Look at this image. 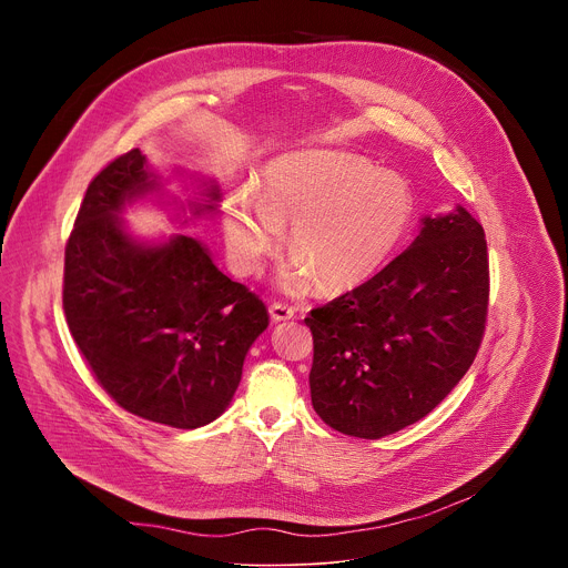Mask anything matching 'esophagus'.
<instances>
[{
	"label": "esophagus",
	"mask_w": 568,
	"mask_h": 568,
	"mask_svg": "<svg viewBox=\"0 0 568 568\" xmlns=\"http://www.w3.org/2000/svg\"><path fill=\"white\" fill-rule=\"evenodd\" d=\"M270 314H272L274 321H285V318H292L296 314V307H292L287 303H272Z\"/></svg>",
	"instance_id": "obj_1"
}]
</instances>
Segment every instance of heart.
Returning <instances> with one entry per match:
<instances>
[{"label": "heart", "instance_id": "1", "mask_svg": "<svg viewBox=\"0 0 568 568\" xmlns=\"http://www.w3.org/2000/svg\"><path fill=\"white\" fill-rule=\"evenodd\" d=\"M414 211L399 175L339 150H301L263 173L261 189H245L224 206V235L235 265L258 267L290 229L294 263L283 274L287 292L316 281L323 292H346L368 281L393 254Z\"/></svg>", "mask_w": 568, "mask_h": 568}]
</instances>
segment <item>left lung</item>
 <instances>
[{"mask_svg":"<svg viewBox=\"0 0 568 568\" xmlns=\"http://www.w3.org/2000/svg\"><path fill=\"white\" fill-rule=\"evenodd\" d=\"M488 303L483 226L460 206L425 217L409 250L305 316L314 412L335 432L368 440L418 423L471 366Z\"/></svg>","mask_w":568,"mask_h":568,"instance_id":"obj_1","label":"left lung"}]
</instances>
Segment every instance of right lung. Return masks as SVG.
Returning a JSON list of instances; mask_svg holds the SVG:
<instances>
[{
	"mask_svg": "<svg viewBox=\"0 0 568 568\" xmlns=\"http://www.w3.org/2000/svg\"><path fill=\"white\" fill-rule=\"evenodd\" d=\"M156 189L139 148L90 182L64 247L62 310L80 355L121 409L195 429L226 409L270 316L195 237L159 247L130 240L116 213ZM209 195L220 197L215 189Z\"/></svg>",
	"mask_w": 568,
	"mask_h": 568,
	"instance_id": "right-lung-1",
	"label": "right lung"
}]
</instances>
